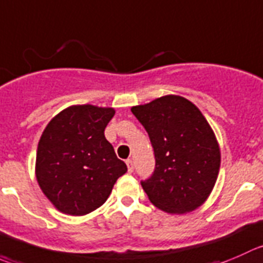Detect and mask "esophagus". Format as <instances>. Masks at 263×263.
Returning <instances> with one entry per match:
<instances>
[{
	"mask_svg": "<svg viewBox=\"0 0 263 263\" xmlns=\"http://www.w3.org/2000/svg\"><path fill=\"white\" fill-rule=\"evenodd\" d=\"M126 164L127 168H128V172H134V162H132V159H127Z\"/></svg>",
	"mask_w": 263,
	"mask_h": 263,
	"instance_id": "1",
	"label": "esophagus"
}]
</instances>
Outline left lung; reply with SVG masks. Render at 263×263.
Returning <instances> with one entry per match:
<instances>
[{
  "instance_id": "8db88e82",
  "label": "left lung",
  "mask_w": 263,
  "mask_h": 263,
  "mask_svg": "<svg viewBox=\"0 0 263 263\" xmlns=\"http://www.w3.org/2000/svg\"><path fill=\"white\" fill-rule=\"evenodd\" d=\"M131 111L154 149V172L141 181L150 202L177 215L200 207L215 186L221 164L220 146L202 111L177 95L132 106Z\"/></svg>"
}]
</instances>
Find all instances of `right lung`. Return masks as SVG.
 <instances>
[{"label":"right lung","mask_w":263,"mask_h":263,"mask_svg":"<svg viewBox=\"0 0 263 263\" xmlns=\"http://www.w3.org/2000/svg\"><path fill=\"white\" fill-rule=\"evenodd\" d=\"M113 108L73 105L46 126L35 158V177L47 199L60 212L83 216L103 205L116 181L127 172L105 127Z\"/></svg>","instance_id":"right-lung-1"}]
</instances>
